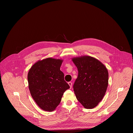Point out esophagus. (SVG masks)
Returning <instances> with one entry per match:
<instances>
[{
	"label": "esophagus",
	"instance_id": "34e87169",
	"mask_svg": "<svg viewBox=\"0 0 133 133\" xmlns=\"http://www.w3.org/2000/svg\"><path fill=\"white\" fill-rule=\"evenodd\" d=\"M68 85H69L70 87V88H71V87H72V83H71V82H68Z\"/></svg>",
	"mask_w": 133,
	"mask_h": 133
}]
</instances>
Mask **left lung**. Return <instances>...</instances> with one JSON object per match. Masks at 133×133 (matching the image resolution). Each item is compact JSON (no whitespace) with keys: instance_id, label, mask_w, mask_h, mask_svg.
Returning a JSON list of instances; mask_svg holds the SVG:
<instances>
[{"instance_id":"8db88e82","label":"left lung","mask_w":133,"mask_h":133,"mask_svg":"<svg viewBox=\"0 0 133 133\" xmlns=\"http://www.w3.org/2000/svg\"><path fill=\"white\" fill-rule=\"evenodd\" d=\"M78 74L73 89L77 99L87 109L96 107L102 100L108 84V72L98 60L90 56L72 59Z\"/></svg>"}]
</instances>
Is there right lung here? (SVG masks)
Wrapping results in <instances>:
<instances>
[{"label":"right lung","instance_id":"obj_1","mask_svg":"<svg viewBox=\"0 0 133 133\" xmlns=\"http://www.w3.org/2000/svg\"><path fill=\"white\" fill-rule=\"evenodd\" d=\"M62 60L48 58L35 63L28 74L31 95L42 109L51 111L61 102L64 92L70 88L60 70Z\"/></svg>","mask_w":133,"mask_h":133}]
</instances>
